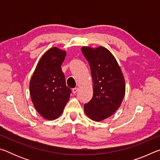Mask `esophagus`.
<instances>
[{
	"label": "esophagus",
	"mask_w": 160,
	"mask_h": 160,
	"mask_svg": "<svg viewBox=\"0 0 160 160\" xmlns=\"http://www.w3.org/2000/svg\"><path fill=\"white\" fill-rule=\"evenodd\" d=\"M72 93H73V94H75V93H76L78 91V88H73V89H72Z\"/></svg>",
	"instance_id": "esophagus-1"
}]
</instances>
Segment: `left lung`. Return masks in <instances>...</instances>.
<instances>
[{
  "mask_svg": "<svg viewBox=\"0 0 160 160\" xmlns=\"http://www.w3.org/2000/svg\"><path fill=\"white\" fill-rule=\"evenodd\" d=\"M81 50L90 65L94 92L92 98L84 105V111L92 120L100 121L121 106L125 95V80L120 66L107 48L83 47Z\"/></svg>",
  "mask_w": 160,
  "mask_h": 160,
  "instance_id": "8db88e82",
  "label": "left lung"
}]
</instances>
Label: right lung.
<instances>
[{"label": "right lung", "mask_w": 160, "mask_h": 160, "mask_svg": "<svg viewBox=\"0 0 160 160\" xmlns=\"http://www.w3.org/2000/svg\"><path fill=\"white\" fill-rule=\"evenodd\" d=\"M66 56V51L56 47L48 49L39 60L29 83L35 109L48 120L61 115L71 93L61 68Z\"/></svg>", "instance_id": "add662e5"}]
</instances>
